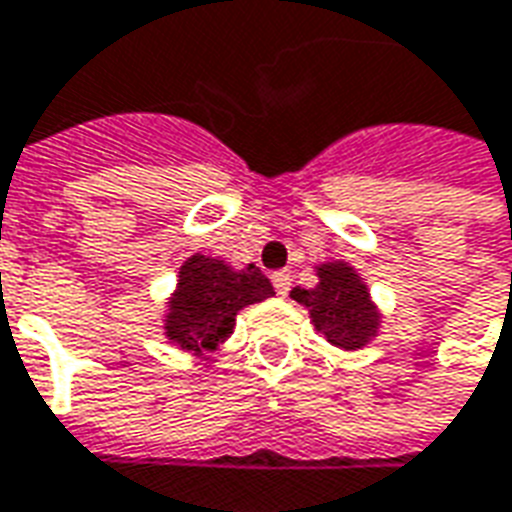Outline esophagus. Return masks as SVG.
<instances>
[{
	"mask_svg": "<svg viewBox=\"0 0 512 512\" xmlns=\"http://www.w3.org/2000/svg\"><path fill=\"white\" fill-rule=\"evenodd\" d=\"M271 282H274V288H277L280 296H285V293L291 291V274H288V271H274V274H271Z\"/></svg>",
	"mask_w": 512,
	"mask_h": 512,
	"instance_id": "1",
	"label": "esophagus"
}]
</instances>
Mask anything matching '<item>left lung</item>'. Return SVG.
Masks as SVG:
<instances>
[{"mask_svg":"<svg viewBox=\"0 0 512 512\" xmlns=\"http://www.w3.org/2000/svg\"><path fill=\"white\" fill-rule=\"evenodd\" d=\"M291 296L310 310L316 330L338 349H360L380 324L368 288L346 263H324L318 268L316 288H293Z\"/></svg>","mask_w":512,"mask_h":512,"instance_id":"obj_1","label":"left lung"}]
</instances>
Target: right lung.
<instances>
[{
	"instance_id": "1",
	"label": "right lung",
	"mask_w": 512,
	"mask_h": 512,
	"mask_svg": "<svg viewBox=\"0 0 512 512\" xmlns=\"http://www.w3.org/2000/svg\"><path fill=\"white\" fill-rule=\"evenodd\" d=\"M268 296H274V288L255 263L232 271L213 257H188L169 302L166 335L188 352L216 349L235 327L238 310Z\"/></svg>"
}]
</instances>
